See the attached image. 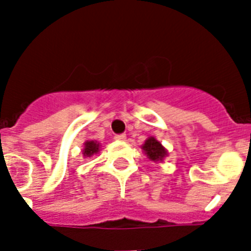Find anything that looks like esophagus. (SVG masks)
Instances as JSON below:
<instances>
[{
	"label": "esophagus",
	"mask_w": 251,
	"mask_h": 251,
	"mask_svg": "<svg viewBox=\"0 0 251 251\" xmlns=\"http://www.w3.org/2000/svg\"><path fill=\"white\" fill-rule=\"evenodd\" d=\"M126 134H115L114 136V139L115 141H126Z\"/></svg>",
	"instance_id": "obj_1"
}]
</instances>
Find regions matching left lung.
I'll list each match as a JSON object with an SVG mask.
<instances>
[{"instance_id": "1", "label": "left lung", "mask_w": 251, "mask_h": 251, "mask_svg": "<svg viewBox=\"0 0 251 251\" xmlns=\"http://www.w3.org/2000/svg\"><path fill=\"white\" fill-rule=\"evenodd\" d=\"M142 151L145 152L147 158L153 162H163L168 156V151L154 137H148L146 139L145 143L142 145Z\"/></svg>"}]
</instances>
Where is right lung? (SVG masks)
Segmentation results:
<instances>
[{"mask_svg": "<svg viewBox=\"0 0 251 251\" xmlns=\"http://www.w3.org/2000/svg\"><path fill=\"white\" fill-rule=\"evenodd\" d=\"M100 148L101 145L98 141H94V139L93 141H85L84 142V148L81 151V153H83L84 158H88V157H92L94 154H97V153L100 152Z\"/></svg>", "mask_w": 251, "mask_h": 251, "instance_id": "add662e5", "label": "right lung"}]
</instances>
